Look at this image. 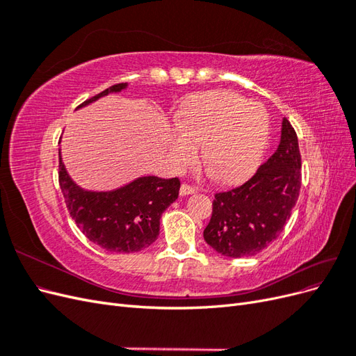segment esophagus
<instances>
[{
    "label": "esophagus",
    "instance_id": "obj_1",
    "mask_svg": "<svg viewBox=\"0 0 356 356\" xmlns=\"http://www.w3.org/2000/svg\"><path fill=\"white\" fill-rule=\"evenodd\" d=\"M195 193H196V190L193 188V187H190V186H187V184H182V186H181V188H179V195H181V196L195 195Z\"/></svg>",
    "mask_w": 356,
    "mask_h": 356
}]
</instances>
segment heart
<instances>
[{"label": "heart", "instance_id": "obj_1", "mask_svg": "<svg viewBox=\"0 0 356 356\" xmlns=\"http://www.w3.org/2000/svg\"><path fill=\"white\" fill-rule=\"evenodd\" d=\"M270 120L264 106L229 90L200 96L182 113L179 129L172 132L168 156L182 170L197 160L225 184L246 178L260 161Z\"/></svg>", "mask_w": 356, "mask_h": 356}]
</instances>
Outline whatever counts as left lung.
I'll use <instances>...</instances> for the list:
<instances>
[{
  "mask_svg": "<svg viewBox=\"0 0 356 356\" xmlns=\"http://www.w3.org/2000/svg\"><path fill=\"white\" fill-rule=\"evenodd\" d=\"M301 186L298 139L284 118L281 143L252 178L217 193L203 238L224 257L243 258L261 252L284 230Z\"/></svg>",
  "mask_w": 356,
  "mask_h": 356,
  "instance_id": "8db88e82",
  "label": "left lung"
}]
</instances>
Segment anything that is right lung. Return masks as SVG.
Segmentation results:
<instances>
[{"label":"right lung","mask_w":356,"mask_h":356,"mask_svg":"<svg viewBox=\"0 0 356 356\" xmlns=\"http://www.w3.org/2000/svg\"><path fill=\"white\" fill-rule=\"evenodd\" d=\"M126 89L127 83L114 84L79 108ZM59 186L71 218L86 238L105 251L129 254L157 239L161 213L178 199L179 179L147 175L108 191L86 190L70 177L59 148Z\"/></svg>","instance_id":"add662e5"}]
</instances>
